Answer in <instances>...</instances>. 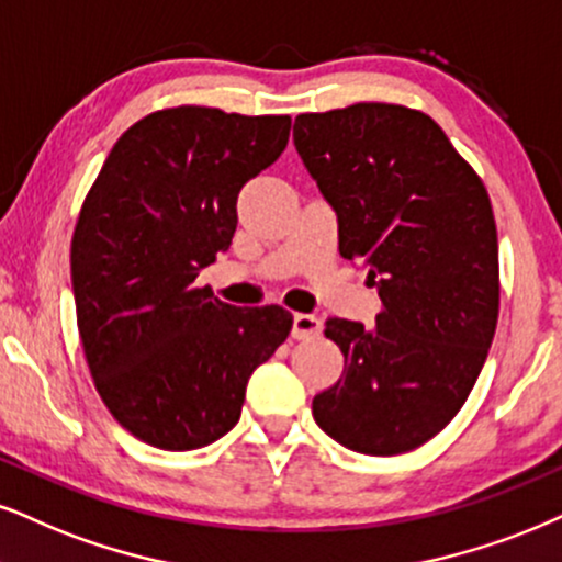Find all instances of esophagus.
Segmentation results:
<instances>
[{
  "instance_id": "obj_1",
  "label": "esophagus",
  "mask_w": 562,
  "mask_h": 562,
  "mask_svg": "<svg viewBox=\"0 0 562 562\" xmlns=\"http://www.w3.org/2000/svg\"><path fill=\"white\" fill-rule=\"evenodd\" d=\"M321 321H317L315 315H307V313H296L294 315V325H292V336L294 338H313V336H317L321 334Z\"/></svg>"
}]
</instances>
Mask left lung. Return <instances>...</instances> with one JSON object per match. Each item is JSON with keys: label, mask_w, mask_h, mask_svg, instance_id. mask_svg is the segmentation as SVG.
Segmentation results:
<instances>
[{"label": "left lung", "mask_w": 562, "mask_h": 562, "mask_svg": "<svg viewBox=\"0 0 562 562\" xmlns=\"http://www.w3.org/2000/svg\"><path fill=\"white\" fill-rule=\"evenodd\" d=\"M294 145L338 221V252L378 289L372 328L328 317L346 375L317 393L325 435L364 456L419 448L459 414L497 325L487 190L427 114L355 103L294 120Z\"/></svg>", "instance_id": "obj_1"}]
</instances>
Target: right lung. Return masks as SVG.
Wrapping results in <instances>:
<instances>
[{
    "mask_svg": "<svg viewBox=\"0 0 562 562\" xmlns=\"http://www.w3.org/2000/svg\"><path fill=\"white\" fill-rule=\"evenodd\" d=\"M289 130V116L164 109L114 143L82 203L69 255L82 351L103 404L148 446L224 438L249 375L292 330L279 304L234 307L195 286Z\"/></svg>",
    "mask_w": 562,
    "mask_h": 562,
    "instance_id": "obj_1",
    "label": "right lung"
}]
</instances>
